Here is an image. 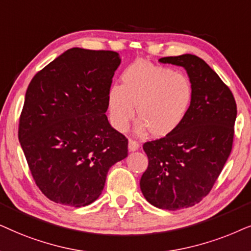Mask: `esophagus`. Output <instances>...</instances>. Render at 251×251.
<instances>
[{
  "label": "esophagus",
  "mask_w": 251,
  "mask_h": 251,
  "mask_svg": "<svg viewBox=\"0 0 251 251\" xmlns=\"http://www.w3.org/2000/svg\"><path fill=\"white\" fill-rule=\"evenodd\" d=\"M139 149V143L134 140H129L128 141V150L129 151H135Z\"/></svg>",
  "instance_id": "esophagus-1"
}]
</instances>
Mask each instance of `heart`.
I'll return each instance as SVG.
<instances>
[{
    "instance_id": "b5f03b06",
    "label": "heart",
    "mask_w": 251,
    "mask_h": 251,
    "mask_svg": "<svg viewBox=\"0 0 251 251\" xmlns=\"http://www.w3.org/2000/svg\"><path fill=\"white\" fill-rule=\"evenodd\" d=\"M122 85L110 87L106 96L110 124L125 131L136 109V132L157 138L172 134L186 119L194 101L189 78L172 69L138 61L125 69Z\"/></svg>"
}]
</instances>
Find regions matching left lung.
Here are the masks:
<instances>
[{
    "mask_svg": "<svg viewBox=\"0 0 251 251\" xmlns=\"http://www.w3.org/2000/svg\"><path fill=\"white\" fill-rule=\"evenodd\" d=\"M158 62L186 70L194 101L176 132L143 145L149 164L140 188L156 208L179 210L208 195L222 172L232 150L236 103L228 87L198 56L185 53Z\"/></svg>",
    "mask_w": 251,
    "mask_h": 251,
    "instance_id": "1",
    "label": "left lung"
}]
</instances>
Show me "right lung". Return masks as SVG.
<instances>
[{
	"label": "right lung",
	"mask_w": 251,
	"mask_h": 251,
	"mask_svg": "<svg viewBox=\"0 0 251 251\" xmlns=\"http://www.w3.org/2000/svg\"><path fill=\"white\" fill-rule=\"evenodd\" d=\"M120 62L115 51L71 48L29 82L18 138L35 183L53 202L91 204L109 169L127 157V139L105 115Z\"/></svg>",
	"instance_id": "1"
}]
</instances>
